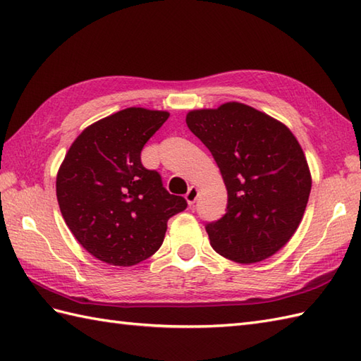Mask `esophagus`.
<instances>
[{
  "label": "esophagus",
  "mask_w": 361,
  "mask_h": 361,
  "mask_svg": "<svg viewBox=\"0 0 361 361\" xmlns=\"http://www.w3.org/2000/svg\"><path fill=\"white\" fill-rule=\"evenodd\" d=\"M197 197H198V188L190 186L189 190L186 192V200H188L189 206H192L197 202Z\"/></svg>",
  "instance_id": "34e87169"
}]
</instances>
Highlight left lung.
<instances>
[{
    "instance_id": "obj_1",
    "label": "left lung",
    "mask_w": 361,
    "mask_h": 361,
    "mask_svg": "<svg viewBox=\"0 0 361 361\" xmlns=\"http://www.w3.org/2000/svg\"><path fill=\"white\" fill-rule=\"evenodd\" d=\"M228 190L226 214L206 224L211 247L239 264L273 256L295 234L312 178L301 145L279 121L239 102L188 113Z\"/></svg>"
}]
</instances>
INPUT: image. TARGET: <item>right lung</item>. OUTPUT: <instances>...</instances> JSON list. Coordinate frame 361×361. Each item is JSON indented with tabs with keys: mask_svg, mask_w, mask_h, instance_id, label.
Returning a JSON list of instances; mask_svg holds the SVG:
<instances>
[{
	"mask_svg": "<svg viewBox=\"0 0 361 361\" xmlns=\"http://www.w3.org/2000/svg\"><path fill=\"white\" fill-rule=\"evenodd\" d=\"M167 111L126 109L83 130L57 173V200L68 228L90 255L130 267L158 251L167 220L188 202L145 169L141 150Z\"/></svg>",
	"mask_w": 361,
	"mask_h": 361,
	"instance_id": "1",
	"label": "right lung"
}]
</instances>
